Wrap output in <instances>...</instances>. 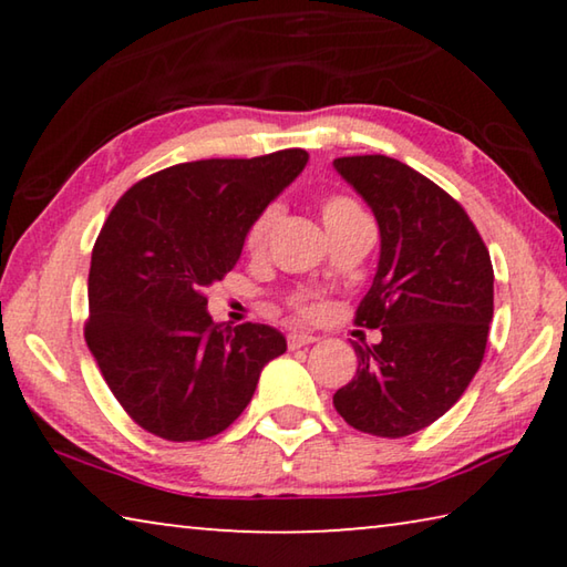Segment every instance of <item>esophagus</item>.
Instances as JSON below:
<instances>
[{
    "label": "esophagus",
    "instance_id": "obj_1",
    "mask_svg": "<svg viewBox=\"0 0 567 567\" xmlns=\"http://www.w3.org/2000/svg\"><path fill=\"white\" fill-rule=\"evenodd\" d=\"M318 340H320L318 334H310V332H290V334H287V344H290L292 350H297V348H305V344L318 342Z\"/></svg>",
    "mask_w": 567,
    "mask_h": 567
}]
</instances>
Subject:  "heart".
I'll return each mask as SVG.
<instances>
[{
  "mask_svg": "<svg viewBox=\"0 0 567 567\" xmlns=\"http://www.w3.org/2000/svg\"><path fill=\"white\" fill-rule=\"evenodd\" d=\"M320 213H322V223H324V227H328V233H330V229H338L342 225L352 223V219L364 217L362 209L354 205L350 197H340V195H332L328 199H322ZM277 215H280V209H277V205H270V207H265L262 213L252 219V223H249L247 235H245V245L249 249H260L267 243V235H270ZM300 310L307 312V315L312 312L307 305H302Z\"/></svg>",
  "mask_w": 567,
  "mask_h": 567,
  "instance_id": "b5f03b06",
  "label": "heart"
}]
</instances>
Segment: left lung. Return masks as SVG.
Instances as JSON below:
<instances>
[{"label": "left lung", "mask_w": 567, "mask_h": 567, "mask_svg": "<svg viewBox=\"0 0 567 567\" xmlns=\"http://www.w3.org/2000/svg\"><path fill=\"white\" fill-rule=\"evenodd\" d=\"M332 167L378 219V270L354 322L382 332L372 348L352 342L358 372L332 402L360 433L405 437L443 417L483 362L491 252L465 209L400 159L338 157Z\"/></svg>", "instance_id": "8db88e82"}]
</instances>
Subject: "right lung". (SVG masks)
<instances>
[{"mask_svg":"<svg viewBox=\"0 0 567 567\" xmlns=\"http://www.w3.org/2000/svg\"><path fill=\"white\" fill-rule=\"evenodd\" d=\"M305 150L185 162L122 195L92 249L87 348L147 433L189 443L243 415L287 340L213 322L205 290L233 270L252 219L305 169Z\"/></svg>","mask_w":567,"mask_h":567,"instance_id":"obj_1","label":"right lung"}]
</instances>
